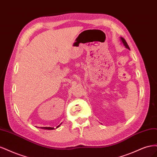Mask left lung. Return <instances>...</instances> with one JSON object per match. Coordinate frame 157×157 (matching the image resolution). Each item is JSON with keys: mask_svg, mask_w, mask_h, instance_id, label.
I'll return each mask as SVG.
<instances>
[{"mask_svg": "<svg viewBox=\"0 0 157 157\" xmlns=\"http://www.w3.org/2000/svg\"><path fill=\"white\" fill-rule=\"evenodd\" d=\"M121 40L122 42V43H123V44H124V45L125 46L126 48H128V50H130L129 46H128V44H127V42H126V41L125 40V39H124V38L121 37Z\"/></svg>", "mask_w": 157, "mask_h": 157, "instance_id": "obj_1", "label": "left lung"}]
</instances>
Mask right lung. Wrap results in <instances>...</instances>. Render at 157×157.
I'll list each match as a JSON object with an SVG mask.
<instances>
[{
	"instance_id": "right-lung-1",
	"label": "right lung",
	"mask_w": 157,
	"mask_h": 157,
	"mask_svg": "<svg viewBox=\"0 0 157 157\" xmlns=\"http://www.w3.org/2000/svg\"><path fill=\"white\" fill-rule=\"evenodd\" d=\"M60 124L57 126V128H58L60 126ZM40 128H42V129H45V130H53V129H54V128H52V127H40Z\"/></svg>"
}]
</instances>
